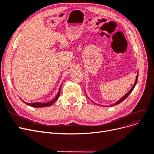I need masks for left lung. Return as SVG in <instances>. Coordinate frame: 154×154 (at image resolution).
<instances>
[{"mask_svg":"<svg viewBox=\"0 0 154 154\" xmlns=\"http://www.w3.org/2000/svg\"><path fill=\"white\" fill-rule=\"evenodd\" d=\"M137 80H138V72H137V76H136V80H135V83H134V85H133V87L131 88V89H130L127 94H126L125 95H124L122 98L121 99H119L118 101H117L115 103H114V104H112V105H110V106H114V105H118V104H119V103H122V101H123L126 98H127V97L129 96V94H130V93H131L132 92V91L134 90V87H136V84H137ZM94 102V101H93Z\"/></svg>","mask_w":154,"mask_h":154,"instance_id":"obj_1","label":"left lung"}]
</instances>
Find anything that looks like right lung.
I'll list each match as a JSON object with an SVG mask.
<instances>
[{
	"mask_svg": "<svg viewBox=\"0 0 154 154\" xmlns=\"http://www.w3.org/2000/svg\"><path fill=\"white\" fill-rule=\"evenodd\" d=\"M62 84H61V85H60V89H59V91H58V92L57 95L56 96V97H54V98L53 100H51V101H49V102H47V103H40V102H35V103H26V102H25L24 100H22L20 98V99L23 102H24V103H26V105H29V106H32V107H36V108H40V107L49 106H51V105H53V104L54 103V102L56 101V100H57L58 98V97H59L60 94V90H61Z\"/></svg>",
	"mask_w": 154,
	"mask_h": 154,
	"instance_id": "right-lung-1",
	"label": "right lung"
}]
</instances>
